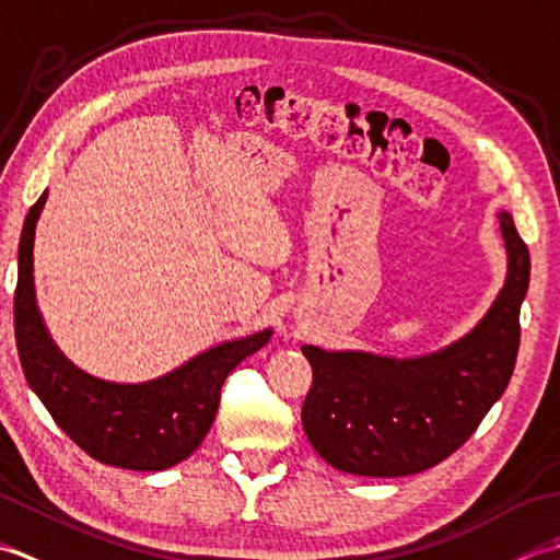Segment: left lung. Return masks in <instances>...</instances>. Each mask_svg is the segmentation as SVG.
Wrapping results in <instances>:
<instances>
[{"label":"left lung","instance_id":"left-lung-1","mask_svg":"<svg viewBox=\"0 0 560 560\" xmlns=\"http://www.w3.org/2000/svg\"><path fill=\"white\" fill-rule=\"evenodd\" d=\"M508 278L464 338L420 358L304 346L312 389L302 425L338 471L396 478L425 471L474 435L508 389L520 350V306L529 288V248L500 212Z\"/></svg>","mask_w":560,"mask_h":560}]
</instances>
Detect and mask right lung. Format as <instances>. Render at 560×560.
<instances>
[{
	"label": "right lung",
	"instance_id": "add662e5",
	"mask_svg": "<svg viewBox=\"0 0 560 560\" xmlns=\"http://www.w3.org/2000/svg\"><path fill=\"white\" fill-rule=\"evenodd\" d=\"M48 190L28 210L19 242L14 334L26 382L67 435L96 462L132 471H164L200 447L220 392L238 362L264 348L272 330L200 352L174 372L142 384L91 376L52 343L33 288V236Z\"/></svg>",
	"mask_w": 560,
	"mask_h": 560
}]
</instances>
